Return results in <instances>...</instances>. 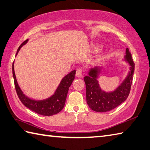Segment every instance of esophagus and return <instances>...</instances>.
<instances>
[{
	"label": "esophagus",
	"instance_id": "34e87169",
	"mask_svg": "<svg viewBox=\"0 0 150 150\" xmlns=\"http://www.w3.org/2000/svg\"><path fill=\"white\" fill-rule=\"evenodd\" d=\"M76 76L77 77H82L83 76V70L82 69H77V71H76Z\"/></svg>",
	"mask_w": 150,
	"mask_h": 150
}]
</instances>
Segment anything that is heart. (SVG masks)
Segmentation results:
<instances>
[{"mask_svg":"<svg viewBox=\"0 0 150 150\" xmlns=\"http://www.w3.org/2000/svg\"><path fill=\"white\" fill-rule=\"evenodd\" d=\"M102 48V45H94L93 46V50L95 52H98L101 50Z\"/></svg>","mask_w":150,"mask_h":150,"instance_id":"1","label":"heart"}]
</instances>
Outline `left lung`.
Returning <instances> with one entry per match:
<instances>
[{
    "mask_svg": "<svg viewBox=\"0 0 150 150\" xmlns=\"http://www.w3.org/2000/svg\"><path fill=\"white\" fill-rule=\"evenodd\" d=\"M122 60L129 65V71L121 83L112 91L105 92L101 88L98 78L103 67L91 68L88 75L84 77L86 84V98L89 108L97 112H106L117 107L129 96L134 71V63L129 48Z\"/></svg>",
    "mask_w": 150,
    "mask_h": 150,
    "instance_id": "left-lung-1",
    "label": "left lung"
}]
</instances>
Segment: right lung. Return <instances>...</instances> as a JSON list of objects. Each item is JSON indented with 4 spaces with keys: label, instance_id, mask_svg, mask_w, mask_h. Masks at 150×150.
<instances>
[{
    "label": "right lung",
    "instance_id": "add662e5",
    "mask_svg": "<svg viewBox=\"0 0 150 150\" xmlns=\"http://www.w3.org/2000/svg\"><path fill=\"white\" fill-rule=\"evenodd\" d=\"M28 41L29 39H27L25 41H24L20 46L16 56L18 55V53L20 51V48L23 45H25L26 43H28ZM13 66H14V62L12 64V73L16 92H17L18 98H20V101L22 102L25 107L35 113L45 116H51L55 115V114H57L62 110V109L64 108L65 105V103H66L69 88L71 85L73 80L75 79V75L76 72L75 70L71 71L62 79L58 86L57 87L56 91L54 92V93L51 96L45 100H37L30 98L28 96H27L25 94H23V91H21L20 86H19L17 79H16Z\"/></svg>",
    "mask_w": 150,
    "mask_h": 150
}]
</instances>
